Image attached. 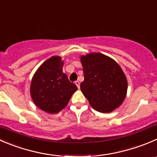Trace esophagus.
Listing matches in <instances>:
<instances>
[{"label": "esophagus", "instance_id": "1", "mask_svg": "<svg viewBox=\"0 0 157 157\" xmlns=\"http://www.w3.org/2000/svg\"><path fill=\"white\" fill-rule=\"evenodd\" d=\"M75 84L77 85V87H78V89H80V82L77 81H77H75Z\"/></svg>", "mask_w": 157, "mask_h": 157}]
</instances>
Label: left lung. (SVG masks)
I'll return each instance as SVG.
<instances>
[{"instance_id": "obj_1", "label": "left lung", "mask_w": 157, "mask_h": 157, "mask_svg": "<svg viewBox=\"0 0 157 157\" xmlns=\"http://www.w3.org/2000/svg\"><path fill=\"white\" fill-rule=\"evenodd\" d=\"M84 80L80 89L96 110L109 113L119 107L125 99L127 80L120 65L100 53L80 57Z\"/></svg>"}]
</instances>
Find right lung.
<instances>
[{"mask_svg": "<svg viewBox=\"0 0 157 157\" xmlns=\"http://www.w3.org/2000/svg\"><path fill=\"white\" fill-rule=\"evenodd\" d=\"M61 57L53 56L33 75L30 95L36 106L48 113H57L67 105L77 86L63 72Z\"/></svg>", "mask_w": 157, "mask_h": 157, "instance_id": "add662e5", "label": "right lung"}]
</instances>
